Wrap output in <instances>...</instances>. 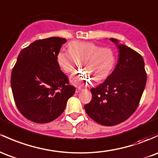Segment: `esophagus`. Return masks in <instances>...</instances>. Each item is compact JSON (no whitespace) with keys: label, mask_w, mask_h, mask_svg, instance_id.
I'll use <instances>...</instances> for the list:
<instances>
[{"label":"esophagus","mask_w":158,"mask_h":158,"mask_svg":"<svg viewBox=\"0 0 158 158\" xmlns=\"http://www.w3.org/2000/svg\"><path fill=\"white\" fill-rule=\"evenodd\" d=\"M82 91V88H76V93H79V92H81V91Z\"/></svg>","instance_id":"obj_1"}]
</instances>
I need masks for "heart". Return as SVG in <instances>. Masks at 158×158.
I'll use <instances>...</instances> for the list:
<instances>
[{"mask_svg": "<svg viewBox=\"0 0 158 158\" xmlns=\"http://www.w3.org/2000/svg\"><path fill=\"white\" fill-rule=\"evenodd\" d=\"M68 50H61L57 54V64L64 73L70 74L79 62L84 70L71 78L76 85H87L92 80L91 76L96 82L103 80L115 65V53L111 48L91 42L74 41L69 44Z\"/></svg>", "mask_w": 158, "mask_h": 158, "instance_id": "heart-1", "label": "heart"}]
</instances>
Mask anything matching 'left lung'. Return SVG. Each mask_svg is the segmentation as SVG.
<instances>
[{
	"label": "left lung",
	"instance_id": "1",
	"mask_svg": "<svg viewBox=\"0 0 158 158\" xmlns=\"http://www.w3.org/2000/svg\"><path fill=\"white\" fill-rule=\"evenodd\" d=\"M118 48V60L104 82L91 89L92 99L84 108L91 118L104 126L127 120L138 107L146 84L143 57L118 40L110 38Z\"/></svg>",
	"mask_w": 158,
	"mask_h": 158
}]
</instances>
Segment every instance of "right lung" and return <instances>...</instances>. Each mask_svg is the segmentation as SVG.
Listing matches in <instances>:
<instances>
[{
	"instance_id": "obj_1",
	"label": "right lung",
	"mask_w": 158,
	"mask_h": 158,
	"mask_svg": "<svg viewBox=\"0 0 158 158\" xmlns=\"http://www.w3.org/2000/svg\"><path fill=\"white\" fill-rule=\"evenodd\" d=\"M66 42L55 37L39 40L19 55L12 70V91L17 108L28 120L40 124L55 120L75 93L57 64V54Z\"/></svg>"
}]
</instances>
